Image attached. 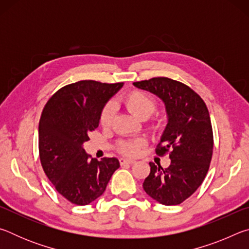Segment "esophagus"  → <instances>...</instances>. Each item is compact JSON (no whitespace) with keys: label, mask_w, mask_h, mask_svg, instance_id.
Returning <instances> with one entry per match:
<instances>
[{"label":"esophagus","mask_w":249,"mask_h":249,"mask_svg":"<svg viewBox=\"0 0 249 249\" xmlns=\"http://www.w3.org/2000/svg\"><path fill=\"white\" fill-rule=\"evenodd\" d=\"M135 162V160L133 159H127V158H121L120 159V163L121 166H124V165H132V163Z\"/></svg>","instance_id":"1"}]
</instances>
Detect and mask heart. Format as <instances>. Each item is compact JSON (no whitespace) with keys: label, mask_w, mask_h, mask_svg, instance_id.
<instances>
[{"label":"heart","mask_w":249,"mask_h":249,"mask_svg":"<svg viewBox=\"0 0 249 249\" xmlns=\"http://www.w3.org/2000/svg\"><path fill=\"white\" fill-rule=\"evenodd\" d=\"M122 103L128 109L130 113L138 117L140 120H146L153 114L157 108V101L150 94L146 93L141 90H132L126 93L122 98ZM113 116H114V107L112 103H107L101 108L99 122L100 125L103 127H108L112 124ZM149 127L157 132L162 127V123L160 120L155 119L151 121ZM145 145V141L142 138L137 140H125L120 141L116 144V149L121 154L127 156H136L142 146Z\"/></svg>","instance_id":"1"}]
</instances>
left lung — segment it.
<instances>
[{"label": "left lung", "mask_w": 249, "mask_h": 249, "mask_svg": "<svg viewBox=\"0 0 249 249\" xmlns=\"http://www.w3.org/2000/svg\"><path fill=\"white\" fill-rule=\"evenodd\" d=\"M158 95L166 105L168 124L156 154H169L168 168L149 162L145 192L163 205H177L203 182L213 154V130L204 101L190 87L166 77L134 82Z\"/></svg>", "instance_id": "left-lung-1"}]
</instances>
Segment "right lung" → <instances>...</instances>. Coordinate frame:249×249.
I'll return each instance as SVG.
<instances>
[{
	"mask_svg": "<svg viewBox=\"0 0 249 249\" xmlns=\"http://www.w3.org/2000/svg\"><path fill=\"white\" fill-rule=\"evenodd\" d=\"M122 87V82L82 80L59 89L43 108L38 127L41 167L71 203L87 205L98 199L120 167L116 158H91L82 145L99 126L101 108Z\"/></svg>",
	"mask_w": 249,
	"mask_h": 249,
	"instance_id": "1",
	"label": "right lung"
}]
</instances>
